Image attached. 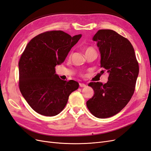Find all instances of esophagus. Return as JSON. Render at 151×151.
I'll use <instances>...</instances> for the list:
<instances>
[{"label": "esophagus", "mask_w": 151, "mask_h": 151, "mask_svg": "<svg viewBox=\"0 0 151 151\" xmlns=\"http://www.w3.org/2000/svg\"><path fill=\"white\" fill-rule=\"evenodd\" d=\"M79 86L81 87V88H82V87H83V88H84V87L86 86V84H85L84 83H79Z\"/></svg>", "instance_id": "34e87169"}]
</instances>
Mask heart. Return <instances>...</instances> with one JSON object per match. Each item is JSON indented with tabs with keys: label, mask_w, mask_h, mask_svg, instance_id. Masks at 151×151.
Segmentation results:
<instances>
[{
	"label": "heart",
	"mask_w": 151,
	"mask_h": 151,
	"mask_svg": "<svg viewBox=\"0 0 151 151\" xmlns=\"http://www.w3.org/2000/svg\"><path fill=\"white\" fill-rule=\"evenodd\" d=\"M93 50V49H92V48H87V49H86V52H88V51H89V50Z\"/></svg>",
	"instance_id": "b5f03b06"
}]
</instances>
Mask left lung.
<instances>
[{
    "mask_svg": "<svg viewBox=\"0 0 151 151\" xmlns=\"http://www.w3.org/2000/svg\"><path fill=\"white\" fill-rule=\"evenodd\" d=\"M93 40L97 42L101 54V67L109 76L104 84H88L94 94L86 105L94 116L106 118L119 113L129 102L139 75V63L131 43L115 31L98 30Z\"/></svg>",
    "mask_w": 151,
    "mask_h": 151,
    "instance_id": "1",
    "label": "left lung"
}]
</instances>
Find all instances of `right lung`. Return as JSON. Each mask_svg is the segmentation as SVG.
I'll list each match as a JSON object with an SVG mask.
<instances>
[{
    "instance_id": "1",
    "label": "right lung",
    "mask_w": 151,
    "mask_h": 151,
    "mask_svg": "<svg viewBox=\"0 0 151 151\" xmlns=\"http://www.w3.org/2000/svg\"><path fill=\"white\" fill-rule=\"evenodd\" d=\"M82 35L72 36L62 31L36 36L27 45L19 62V86L22 96L36 112L55 116L66 106L77 82L62 80L55 67L64 62Z\"/></svg>"
}]
</instances>
